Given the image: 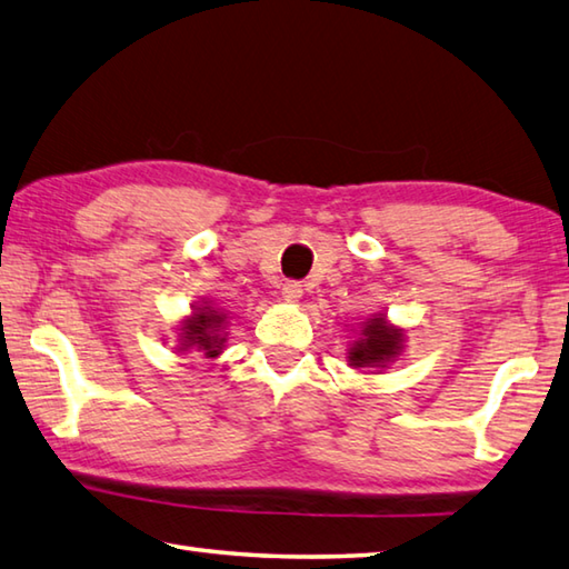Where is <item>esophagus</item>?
<instances>
[{
	"mask_svg": "<svg viewBox=\"0 0 569 569\" xmlns=\"http://www.w3.org/2000/svg\"><path fill=\"white\" fill-rule=\"evenodd\" d=\"M303 296V286L298 283V281H288V283H283V288H281V298L286 303H296L298 298Z\"/></svg>",
	"mask_w": 569,
	"mask_h": 569,
	"instance_id": "34e87169",
	"label": "esophagus"
}]
</instances>
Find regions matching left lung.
Wrapping results in <instances>:
<instances>
[{
	"mask_svg": "<svg viewBox=\"0 0 569 569\" xmlns=\"http://www.w3.org/2000/svg\"><path fill=\"white\" fill-rule=\"evenodd\" d=\"M402 333L398 328L386 323V318H370L363 328V338L356 340L350 348V366L353 368H376L386 366L398 356Z\"/></svg>",
	"mask_w": 569,
	"mask_h": 569,
	"instance_id": "1",
	"label": "left lung"
}]
</instances>
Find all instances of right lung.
<instances>
[{
    "label": "right lung",
    "instance_id": "obj_1",
    "mask_svg": "<svg viewBox=\"0 0 569 569\" xmlns=\"http://www.w3.org/2000/svg\"><path fill=\"white\" fill-rule=\"evenodd\" d=\"M223 323V316L219 311H213L211 306H203L199 311L193 313L191 320L183 323V333H181V350L186 348H199L203 350L209 358H216L221 353V343L223 338L216 336V330Z\"/></svg>",
    "mask_w": 569,
    "mask_h": 569
}]
</instances>
